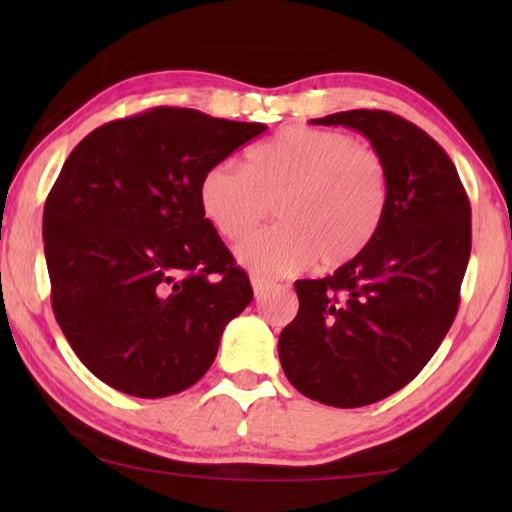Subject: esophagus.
<instances>
[{"label":"esophagus","mask_w":512,"mask_h":512,"mask_svg":"<svg viewBox=\"0 0 512 512\" xmlns=\"http://www.w3.org/2000/svg\"><path fill=\"white\" fill-rule=\"evenodd\" d=\"M250 284H253V293H255V298H262L264 293L268 291V287H271V282H268L266 277H259V275H253V277H250Z\"/></svg>","instance_id":"1"}]
</instances>
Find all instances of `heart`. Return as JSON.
<instances>
[{"label":"heart","mask_w":512,"mask_h":512,"mask_svg":"<svg viewBox=\"0 0 512 512\" xmlns=\"http://www.w3.org/2000/svg\"><path fill=\"white\" fill-rule=\"evenodd\" d=\"M201 210L228 239L244 237L275 203L271 228L237 246V259L264 275L314 262L339 268L375 235L388 201V171L377 151L350 135L291 126L246 151V167L221 162L198 185Z\"/></svg>","instance_id":"1"}]
</instances>
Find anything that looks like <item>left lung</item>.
I'll use <instances>...</instances> for the list:
<instances>
[{"label": "left lung", "instance_id": "left-lung-1", "mask_svg": "<svg viewBox=\"0 0 512 512\" xmlns=\"http://www.w3.org/2000/svg\"><path fill=\"white\" fill-rule=\"evenodd\" d=\"M370 140L388 171L384 216L352 262L298 280V316L277 352L302 395L357 409L404 388L443 343L470 262L472 210L458 171L436 140L386 110L311 119Z\"/></svg>", "mask_w": 512, "mask_h": 512}]
</instances>
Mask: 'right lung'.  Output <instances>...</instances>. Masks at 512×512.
Instances as JSON below:
<instances>
[{
  "label": "right lung",
  "mask_w": 512,
  "mask_h": 512,
  "mask_svg": "<svg viewBox=\"0 0 512 512\" xmlns=\"http://www.w3.org/2000/svg\"><path fill=\"white\" fill-rule=\"evenodd\" d=\"M264 131L153 108L69 153L42 216L51 307L76 357L115 391L155 400L194 386L253 300L198 185Z\"/></svg>",
  "instance_id": "1"
}]
</instances>
